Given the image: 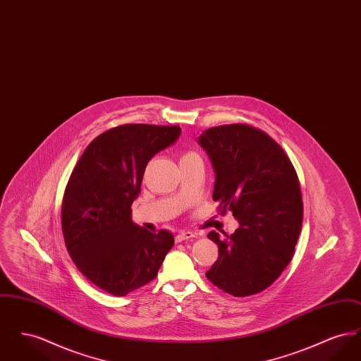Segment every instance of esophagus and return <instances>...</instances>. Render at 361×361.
Here are the masks:
<instances>
[{
  "label": "esophagus",
  "mask_w": 361,
  "mask_h": 361,
  "mask_svg": "<svg viewBox=\"0 0 361 361\" xmlns=\"http://www.w3.org/2000/svg\"><path fill=\"white\" fill-rule=\"evenodd\" d=\"M197 234L193 233V231H180L177 235H176V242H183V240H190V238H195Z\"/></svg>",
  "instance_id": "obj_1"
}]
</instances>
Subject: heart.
I'll use <instances>...</instances> for the list:
<instances>
[{
	"label": "heart",
	"instance_id": "heart-1",
	"mask_svg": "<svg viewBox=\"0 0 361 361\" xmlns=\"http://www.w3.org/2000/svg\"><path fill=\"white\" fill-rule=\"evenodd\" d=\"M188 154H192V153H188ZM188 154H185V155H188Z\"/></svg>",
	"mask_w": 361,
	"mask_h": 361
}]
</instances>
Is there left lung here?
Instances as JSON below:
<instances>
[{
  "instance_id": "obj_1",
  "label": "left lung",
  "mask_w": 361,
  "mask_h": 361,
  "mask_svg": "<svg viewBox=\"0 0 361 361\" xmlns=\"http://www.w3.org/2000/svg\"><path fill=\"white\" fill-rule=\"evenodd\" d=\"M197 142L214 166L212 199L240 224L231 235L208 233L219 256L207 279L233 296L264 291L291 262L300 234L298 174L280 145L247 124L211 127Z\"/></svg>"
}]
</instances>
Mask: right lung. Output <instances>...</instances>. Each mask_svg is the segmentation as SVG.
<instances>
[{
    "label": "right lung",
    "mask_w": 361,
    "mask_h": 361,
    "mask_svg": "<svg viewBox=\"0 0 361 361\" xmlns=\"http://www.w3.org/2000/svg\"><path fill=\"white\" fill-rule=\"evenodd\" d=\"M181 134L178 126L123 124L94 137L70 176L62 231L70 257L89 281L115 296L150 283L174 245L131 219L149 161Z\"/></svg>",
    "instance_id": "1"
}]
</instances>
